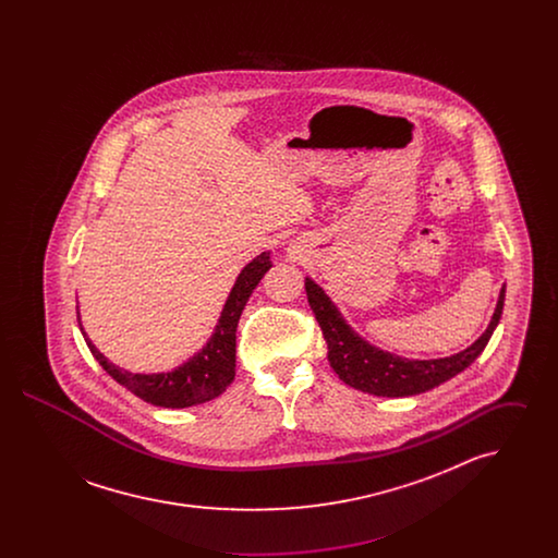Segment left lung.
I'll return each mask as SVG.
<instances>
[{"instance_id":"obj_1","label":"left lung","mask_w":558,"mask_h":558,"mask_svg":"<svg viewBox=\"0 0 558 558\" xmlns=\"http://www.w3.org/2000/svg\"><path fill=\"white\" fill-rule=\"evenodd\" d=\"M305 291L328 345V362L339 378L349 387L371 396L408 398L439 387L477 360L502 318L506 289L502 287L492 322L477 341L464 351L441 360H405L372 347L351 330L337 305L314 280L305 278Z\"/></svg>"}]
</instances>
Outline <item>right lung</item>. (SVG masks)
Listing matches in <instances>:
<instances>
[{"label":"right lung","mask_w":558,"mask_h":558,"mask_svg":"<svg viewBox=\"0 0 558 558\" xmlns=\"http://www.w3.org/2000/svg\"><path fill=\"white\" fill-rule=\"evenodd\" d=\"M271 267L269 253L257 255L248 266L240 271L239 280L230 292L219 324L215 326L209 343L203 347L192 360H187L184 366L171 372L159 374H133L123 371L114 364H110L107 357L96 349V345L87 339L85 330L80 328L85 337V343L89 347L92 355L98 360V364L128 391L137 396L153 405L160 408H190L205 401L219 398L228 385L234 380L236 374V328H239L240 314L259 284V280L266 276ZM80 318V316H77Z\"/></svg>","instance_id":"add662e5"}]
</instances>
